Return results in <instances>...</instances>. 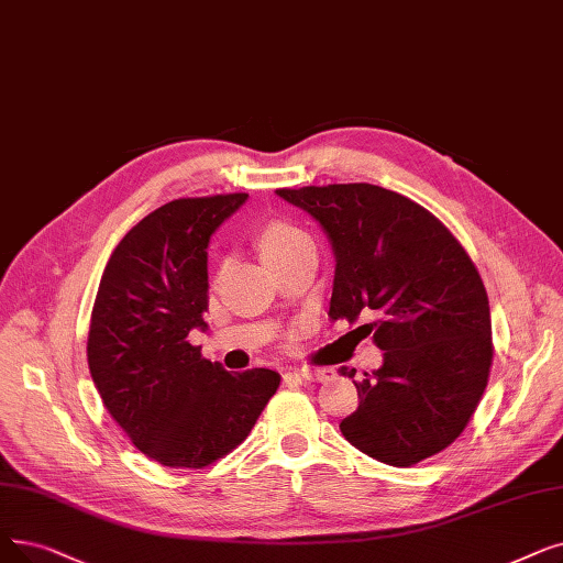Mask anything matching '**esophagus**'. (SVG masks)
<instances>
[{
    "label": "esophagus",
    "mask_w": 563,
    "mask_h": 563,
    "mask_svg": "<svg viewBox=\"0 0 563 563\" xmlns=\"http://www.w3.org/2000/svg\"><path fill=\"white\" fill-rule=\"evenodd\" d=\"M297 375L306 382H329L335 377V373L329 368H322V371L320 368H301Z\"/></svg>",
    "instance_id": "obj_1"
}]
</instances>
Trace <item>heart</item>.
<instances>
[{
	"mask_svg": "<svg viewBox=\"0 0 563 563\" xmlns=\"http://www.w3.org/2000/svg\"><path fill=\"white\" fill-rule=\"evenodd\" d=\"M310 241L299 228L289 225V223H268L260 234H257V251L262 255V260L274 257L278 253H285L289 249L299 246V243Z\"/></svg>",
	"mask_w": 563,
	"mask_h": 563,
	"instance_id": "1",
	"label": "heart"
}]
</instances>
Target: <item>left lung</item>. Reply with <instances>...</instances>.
I'll use <instances>...</instances> for the list:
<instances>
[{
	"label": "left lung",
	"mask_w": 563,
	"mask_h": 563,
	"mask_svg": "<svg viewBox=\"0 0 563 563\" xmlns=\"http://www.w3.org/2000/svg\"><path fill=\"white\" fill-rule=\"evenodd\" d=\"M276 192L320 221L331 239V320L375 317L363 329L384 352V365L354 382L358 409L342 419L340 432L394 467L451 446L474 417L495 354L490 303L467 251L426 207L382 186Z\"/></svg>",
	"instance_id": "left-lung-1"
}]
</instances>
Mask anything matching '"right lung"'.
<instances>
[{
	"mask_svg": "<svg viewBox=\"0 0 563 563\" xmlns=\"http://www.w3.org/2000/svg\"><path fill=\"white\" fill-rule=\"evenodd\" d=\"M249 192L179 198L119 241L96 291L87 361L117 426L137 451L173 470L232 453L280 386L276 371L228 373L190 345L207 329V246Z\"/></svg>",
	"mask_w": 563,
	"mask_h": 563,
	"instance_id": "1",
	"label": "right lung"
}]
</instances>
